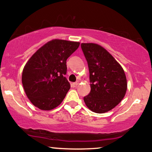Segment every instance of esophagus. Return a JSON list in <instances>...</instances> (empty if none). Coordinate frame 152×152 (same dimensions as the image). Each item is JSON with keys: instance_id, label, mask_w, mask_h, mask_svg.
<instances>
[{"instance_id": "34e87169", "label": "esophagus", "mask_w": 152, "mask_h": 152, "mask_svg": "<svg viewBox=\"0 0 152 152\" xmlns=\"http://www.w3.org/2000/svg\"><path fill=\"white\" fill-rule=\"evenodd\" d=\"M79 85V82H76V83H74L72 84V86L73 87V88H75V87L77 86V85Z\"/></svg>"}]
</instances>
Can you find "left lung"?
Listing matches in <instances>:
<instances>
[{"label": "left lung", "instance_id": "obj_1", "mask_svg": "<svg viewBox=\"0 0 152 152\" xmlns=\"http://www.w3.org/2000/svg\"><path fill=\"white\" fill-rule=\"evenodd\" d=\"M81 47L89 67L91 88L90 93L84 97L85 103L93 112L106 113L125 96V72L115 58L99 44L82 43Z\"/></svg>", "mask_w": 152, "mask_h": 152}]
</instances>
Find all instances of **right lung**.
I'll return each mask as SVG.
<instances>
[{
    "label": "right lung",
    "mask_w": 152,
    "mask_h": 152,
    "mask_svg": "<svg viewBox=\"0 0 152 152\" xmlns=\"http://www.w3.org/2000/svg\"><path fill=\"white\" fill-rule=\"evenodd\" d=\"M80 42L53 39L39 48L25 64L22 84L27 98L42 110L57 108L70 88L64 77L67 59Z\"/></svg>",
    "instance_id": "obj_1"
}]
</instances>
